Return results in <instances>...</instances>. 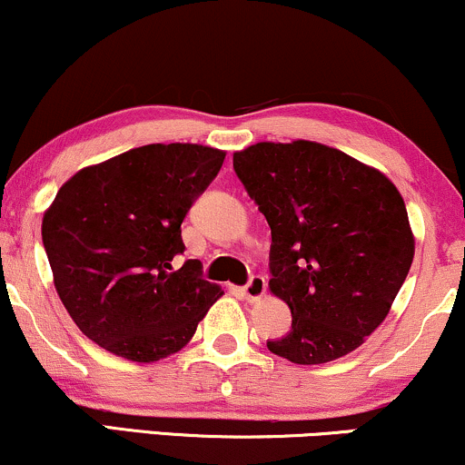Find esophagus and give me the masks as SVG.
<instances>
[{"label": "esophagus", "instance_id": "obj_1", "mask_svg": "<svg viewBox=\"0 0 465 465\" xmlns=\"http://www.w3.org/2000/svg\"><path fill=\"white\" fill-rule=\"evenodd\" d=\"M265 289H267L265 278L263 276H252L243 285V296L248 300H259L265 293Z\"/></svg>", "mask_w": 465, "mask_h": 465}]
</instances>
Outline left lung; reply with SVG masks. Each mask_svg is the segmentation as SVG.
I'll return each mask as SVG.
<instances>
[{
	"label": "left lung",
	"mask_w": 465,
	"mask_h": 465,
	"mask_svg": "<svg viewBox=\"0 0 465 465\" xmlns=\"http://www.w3.org/2000/svg\"><path fill=\"white\" fill-rule=\"evenodd\" d=\"M232 167L270 223V289L292 309V331L267 348L300 365L352 352L387 318L411 267L402 195L381 172L313 141L250 145Z\"/></svg>",
	"instance_id": "8db88e82"
}]
</instances>
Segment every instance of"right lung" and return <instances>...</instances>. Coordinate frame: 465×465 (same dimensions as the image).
Wrapping results in <instances>:
<instances>
[{
  "label": "right lung",
  "mask_w": 465,
  "mask_h": 465,
  "mask_svg": "<svg viewBox=\"0 0 465 465\" xmlns=\"http://www.w3.org/2000/svg\"><path fill=\"white\" fill-rule=\"evenodd\" d=\"M223 152L152 143L84 167L43 217L54 285L104 351L150 363L178 352L222 289L184 252L183 220L220 173Z\"/></svg>",
  "instance_id": "obj_1"
}]
</instances>
